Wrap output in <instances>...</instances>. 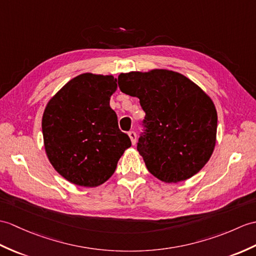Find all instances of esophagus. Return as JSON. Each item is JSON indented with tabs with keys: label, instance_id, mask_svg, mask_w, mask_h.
<instances>
[{
	"label": "esophagus",
	"instance_id": "1",
	"mask_svg": "<svg viewBox=\"0 0 256 256\" xmlns=\"http://www.w3.org/2000/svg\"><path fill=\"white\" fill-rule=\"evenodd\" d=\"M128 136H130V140H132V144L135 145L136 144V138H138V136H136V133L134 132V130H130Z\"/></svg>",
	"mask_w": 256,
	"mask_h": 256
}]
</instances>
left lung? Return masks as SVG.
Listing matches in <instances>:
<instances>
[{"label": "left lung", "instance_id": "8db88e82", "mask_svg": "<svg viewBox=\"0 0 256 256\" xmlns=\"http://www.w3.org/2000/svg\"><path fill=\"white\" fill-rule=\"evenodd\" d=\"M118 84L122 92L140 99L146 114L138 150L148 171L167 183L198 174L216 144L212 99L186 76L168 70L122 73Z\"/></svg>", "mask_w": 256, "mask_h": 256}]
</instances>
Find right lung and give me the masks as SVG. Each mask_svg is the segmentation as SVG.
I'll use <instances>...</instances> for the list:
<instances>
[{
	"instance_id": "1",
	"label": "right lung",
	"mask_w": 256,
	"mask_h": 256,
	"mask_svg": "<svg viewBox=\"0 0 256 256\" xmlns=\"http://www.w3.org/2000/svg\"><path fill=\"white\" fill-rule=\"evenodd\" d=\"M118 85L114 76L82 74L70 80L46 104L42 134L46 156L70 183L94 188L114 174L130 147L109 104Z\"/></svg>"
}]
</instances>
